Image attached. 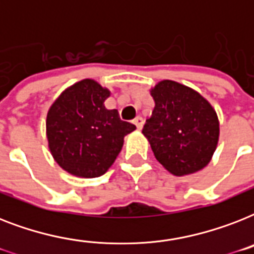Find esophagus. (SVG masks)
Segmentation results:
<instances>
[{
  "instance_id": "34e87169",
  "label": "esophagus",
  "mask_w": 254,
  "mask_h": 254,
  "mask_svg": "<svg viewBox=\"0 0 254 254\" xmlns=\"http://www.w3.org/2000/svg\"><path fill=\"white\" fill-rule=\"evenodd\" d=\"M133 124H134L135 127H137V129H142V125H143V119L142 117H135L134 120H133Z\"/></svg>"
}]
</instances>
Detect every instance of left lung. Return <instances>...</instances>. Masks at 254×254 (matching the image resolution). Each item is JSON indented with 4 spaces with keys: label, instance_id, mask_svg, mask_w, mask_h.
Masks as SVG:
<instances>
[{
    "label": "left lung",
    "instance_id": "left-lung-1",
    "mask_svg": "<svg viewBox=\"0 0 254 254\" xmlns=\"http://www.w3.org/2000/svg\"><path fill=\"white\" fill-rule=\"evenodd\" d=\"M155 103L142 129L155 158L175 177L204 169L217 147L220 125L208 100L174 80L150 89Z\"/></svg>",
    "mask_w": 254,
    "mask_h": 254
}]
</instances>
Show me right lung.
<instances>
[{"label": "right lung", "mask_w": 254, "mask_h": 254, "mask_svg": "<svg viewBox=\"0 0 254 254\" xmlns=\"http://www.w3.org/2000/svg\"><path fill=\"white\" fill-rule=\"evenodd\" d=\"M108 88L83 79L62 92L47 112L46 135L55 162L79 178L101 177L123 149L124 137L135 125L107 109Z\"/></svg>", "instance_id": "right-lung-1"}]
</instances>
